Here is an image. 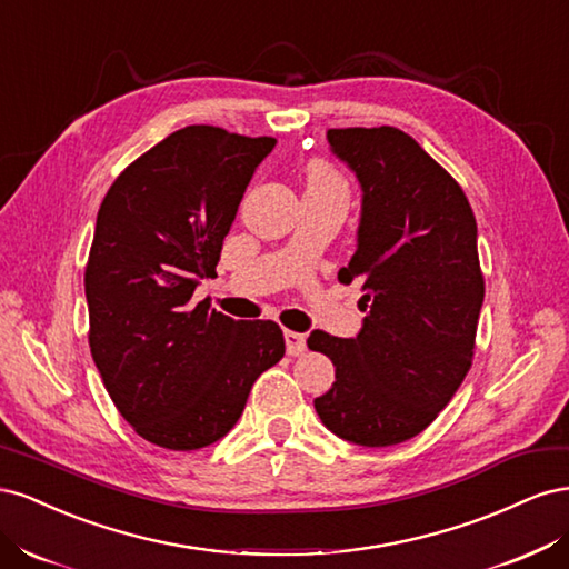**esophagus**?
Returning <instances> with one entry per match:
<instances>
[{"label":"esophagus","mask_w":569,"mask_h":569,"mask_svg":"<svg viewBox=\"0 0 569 569\" xmlns=\"http://www.w3.org/2000/svg\"><path fill=\"white\" fill-rule=\"evenodd\" d=\"M284 343H287V353L289 356H301L306 351V337L299 332L284 330Z\"/></svg>","instance_id":"34e87169"}]
</instances>
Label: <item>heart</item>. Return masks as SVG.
<instances>
[{
    "label": "heart",
    "instance_id": "b5f03b06",
    "mask_svg": "<svg viewBox=\"0 0 569 569\" xmlns=\"http://www.w3.org/2000/svg\"><path fill=\"white\" fill-rule=\"evenodd\" d=\"M306 182L308 189H316V187H335V184H343L341 178L335 173V170L322 163V161H313L311 166L306 168Z\"/></svg>",
    "mask_w": 569,
    "mask_h": 569
}]
</instances>
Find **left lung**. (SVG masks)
Segmentation results:
<instances>
[{
    "mask_svg": "<svg viewBox=\"0 0 569 569\" xmlns=\"http://www.w3.org/2000/svg\"><path fill=\"white\" fill-rule=\"evenodd\" d=\"M363 189L358 249L341 282H363L353 339L311 332L335 363L313 401L337 437L393 446L420 435L453 399L475 356L485 274L477 222L460 184L399 128L327 130Z\"/></svg>",
    "mask_w": 569,
    "mask_h": 569,
    "instance_id": "obj_1",
    "label": "left lung"
}]
</instances>
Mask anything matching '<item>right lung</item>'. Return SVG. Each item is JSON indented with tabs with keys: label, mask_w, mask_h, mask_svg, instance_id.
I'll return each mask as SVG.
<instances>
[{
	"label": "right lung",
	"mask_w": 569,
	"mask_h": 569,
	"mask_svg": "<svg viewBox=\"0 0 569 569\" xmlns=\"http://www.w3.org/2000/svg\"><path fill=\"white\" fill-rule=\"evenodd\" d=\"M272 147L274 137L187 126L132 161L99 206L84 268L90 351L120 416L161 449L226 437L258 375L284 356L278 322L192 303Z\"/></svg>",
	"instance_id": "obj_1"
}]
</instances>
